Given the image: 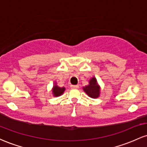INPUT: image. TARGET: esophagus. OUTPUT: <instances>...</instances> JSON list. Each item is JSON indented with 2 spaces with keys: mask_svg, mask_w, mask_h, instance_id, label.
I'll use <instances>...</instances> for the list:
<instances>
[{
  "mask_svg": "<svg viewBox=\"0 0 147 147\" xmlns=\"http://www.w3.org/2000/svg\"><path fill=\"white\" fill-rule=\"evenodd\" d=\"M71 88L73 89L79 88V85H71Z\"/></svg>",
  "mask_w": 147,
  "mask_h": 147,
  "instance_id": "1",
  "label": "esophagus"
}]
</instances>
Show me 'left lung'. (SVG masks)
Wrapping results in <instances>:
<instances>
[{
  "label": "left lung",
  "mask_w": 147,
  "mask_h": 147,
  "mask_svg": "<svg viewBox=\"0 0 147 147\" xmlns=\"http://www.w3.org/2000/svg\"><path fill=\"white\" fill-rule=\"evenodd\" d=\"M84 90L89 97L97 98L99 95V87L95 77L92 78L89 82V85L84 88Z\"/></svg>",
  "instance_id": "obj_1"
}]
</instances>
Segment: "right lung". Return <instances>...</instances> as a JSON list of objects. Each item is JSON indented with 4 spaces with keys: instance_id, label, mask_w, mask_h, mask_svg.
Masks as SVG:
<instances>
[{
    "instance_id": "obj_1",
    "label": "right lung",
    "mask_w": 147,
    "mask_h": 147,
    "mask_svg": "<svg viewBox=\"0 0 147 147\" xmlns=\"http://www.w3.org/2000/svg\"><path fill=\"white\" fill-rule=\"evenodd\" d=\"M64 90H65V88H60L57 86H55L53 87V90H52V92H53L54 95L56 96H59L63 93Z\"/></svg>"
}]
</instances>
